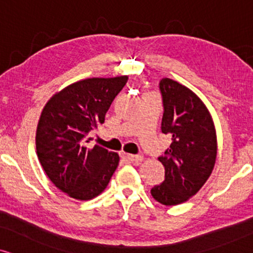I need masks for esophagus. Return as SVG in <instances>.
<instances>
[{"label":"esophagus","instance_id":"esophagus-1","mask_svg":"<svg viewBox=\"0 0 253 253\" xmlns=\"http://www.w3.org/2000/svg\"><path fill=\"white\" fill-rule=\"evenodd\" d=\"M125 159L128 160L129 163L140 164L142 160H144V157H142V156H134V154H125Z\"/></svg>","mask_w":253,"mask_h":253}]
</instances>
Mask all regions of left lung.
I'll return each mask as SVG.
<instances>
[{
  "label": "left lung",
  "mask_w": 253,
  "mask_h": 253,
  "mask_svg": "<svg viewBox=\"0 0 253 253\" xmlns=\"http://www.w3.org/2000/svg\"><path fill=\"white\" fill-rule=\"evenodd\" d=\"M164 115L161 130L172 144L158 160L165 167V180L151 194L166 206L178 205L204 186L217 158V133L211 113L196 93L172 79L160 81Z\"/></svg>",
  "instance_id": "8db88e82"
}]
</instances>
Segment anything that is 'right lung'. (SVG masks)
Returning <instances> with one entry per match:
<instances>
[{
    "label": "right lung",
    "instance_id": "obj_1",
    "mask_svg": "<svg viewBox=\"0 0 253 253\" xmlns=\"http://www.w3.org/2000/svg\"><path fill=\"white\" fill-rule=\"evenodd\" d=\"M128 77L90 78L54 94L40 115L36 154L45 174L59 190L89 200L107 187L119 165L118 153L101 146L87 147L88 133L105 123V115Z\"/></svg>",
    "mask_w": 253,
    "mask_h": 253
}]
</instances>
